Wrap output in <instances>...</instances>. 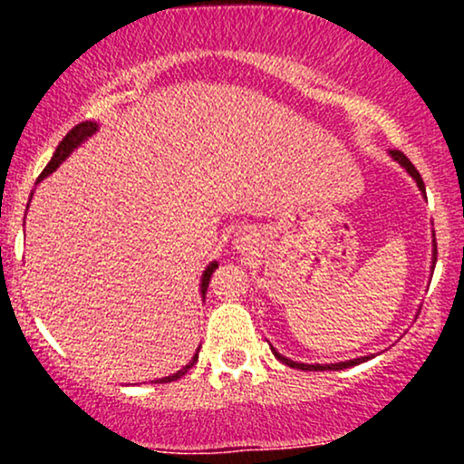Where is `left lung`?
<instances>
[{
	"mask_svg": "<svg viewBox=\"0 0 464 464\" xmlns=\"http://www.w3.org/2000/svg\"><path fill=\"white\" fill-rule=\"evenodd\" d=\"M391 154H392V159H395V161H399V163L403 165V168L408 169V174H410V177H412L414 180H417L419 189L423 191V194H425V185H423V179H420L419 169L414 168L412 163H410V159L406 157V154H403L401 150H391ZM434 266H436V237H434ZM273 353H275V358L284 362V364L292 366V369H301V371H343V369H349V366H355V364H360V362H366V360H371L369 355H366V358H355V360H349V362H338V364H301V362H292V360L284 358V355H281V353H276L275 349H273Z\"/></svg>",
	"mask_w": 464,
	"mask_h": 464,
	"instance_id": "left-lung-1",
	"label": "left lung"
}]
</instances>
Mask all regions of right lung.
<instances>
[{
	"label": "right lung",
	"instance_id": "add662e5",
	"mask_svg": "<svg viewBox=\"0 0 464 464\" xmlns=\"http://www.w3.org/2000/svg\"><path fill=\"white\" fill-rule=\"evenodd\" d=\"M95 130H98V126H95L93 121H82V124L73 126V129L69 130L65 137H63V141L58 143V148H56L54 157H52V161L45 165V169H44V172H41L39 180H41V179H45L47 174H50V172H54V169L58 168V165H61V163L65 161V159L69 157V152H72L73 148L78 146V143H82L84 140H87V137H92ZM216 268H218V264H216V262H214V264H209V266H207L205 275H202V285H200V292H202V296H205L207 287H209L211 275H214V270H216ZM196 360H198V353L194 355V360H191L188 366H183V369H180L179 372H174V375H168V377H163V380H159V382H161V384H168V382H174V380H179V377H183L185 372H188V371L191 369V366H194V362H196Z\"/></svg>",
	"mask_w": 464,
	"mask_h": 464
}]
</instances>
